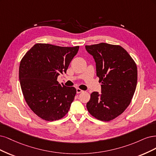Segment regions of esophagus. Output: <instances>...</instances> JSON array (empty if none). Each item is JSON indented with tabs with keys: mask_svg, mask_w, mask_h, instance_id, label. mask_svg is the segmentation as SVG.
<instances>
[{
	"mask_svg": "<svg viewBox=\"0 0 156 156\" xmlns=\"http://www.w3.org/2000/svg\"><path fill=\"white\" fill-rule=\"evenodd\" d=\"M83 91L82 89H79V88H77L76 89V93H82Z\"/></svg>",
	"mask_w": 156,
	"mask_h": 156,
	"instance_id": "1",
	"label": "esophagus"
}]
</instances>
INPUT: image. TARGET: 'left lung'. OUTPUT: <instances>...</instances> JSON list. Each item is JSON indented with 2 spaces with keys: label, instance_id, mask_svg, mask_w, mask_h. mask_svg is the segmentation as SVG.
I'll return each mask as SVG.
<instances>
[{
  "label": "left lung",
  "instance_id": "8db88e82",
  "mask_svg": "<svg viewBox=\"0 0 156 156\" xmlns=\"http://www.w3.org/2000/svg\"><path fill=\"white\" fill-rule=\"evenodd\" d=\"M96 62L101 94L93 92L87 103L93 117L110 121L121 115L133 97L137 82V68L132 58L119 45L101 43L85 45Z\"/></svg>",
  "mask_w": 156,
  "mask_h": 156
}]
</instances>
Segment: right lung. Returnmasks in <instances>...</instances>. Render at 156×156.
Listing matches in <instances>:
<instances>
[{
	"label": "right lung",
	"instance_id": "add662e5",
	"mask_svg": "<svg viewBox=\"0 0 156 156\" xmlns=\"http://www.w3.org/2000/svg\"><path fill=\"white\" fill-rule=\"evenodd\" d=\"M78 49L79 46L37 43L22 58L19 76L23 96L32 111L41 119L54 121L68 113L76 89L60 84L57 79L66 73Z\"/></svg>",
	"mask_w": 156,
	"mask_h": 156
}]
</instances>
